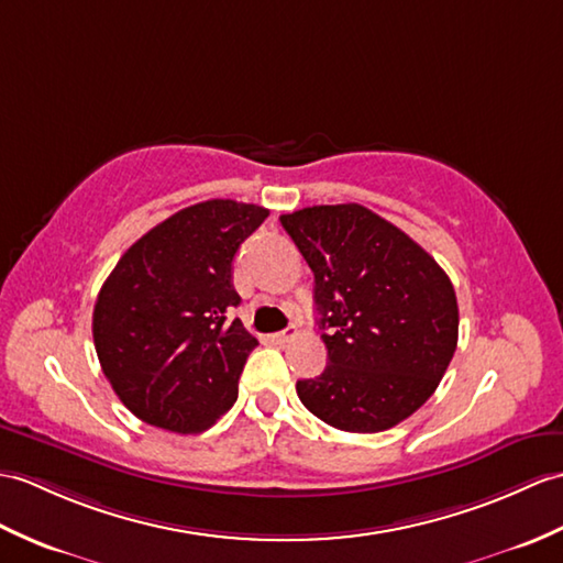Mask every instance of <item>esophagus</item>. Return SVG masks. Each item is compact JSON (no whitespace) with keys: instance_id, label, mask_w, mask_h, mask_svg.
<instances>
[{"instance_id":"34e87169","label":"esophagus","mask_w":563,"mask_h":563,"mask_svg":"<svg viewBox=\"0 0 563 563\" xmlns=\"http://www.w3.org/2000/svg\"><path fill=\"white\" fill-rule=\"evenodd\" d=\"M295 333H297L295 329H285V331L273 333V335H271V341H273V343H278V345H283V343H287V341H292Z\"/></svg>"}]
</instances>
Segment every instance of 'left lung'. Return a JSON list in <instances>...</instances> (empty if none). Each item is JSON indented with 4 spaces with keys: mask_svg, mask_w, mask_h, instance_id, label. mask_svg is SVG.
<instances>
[{
    "mask_svg": "<svg viewBox=\"0 0 563 563\" xmlns=\"http://www.w3.org/2000/svg\"><path fill=\"white\" fill-rule=\"evenodd\" d=\"M313 273L325 369L297 382L319 420L374 434L420 410L459 345L446 273L394 222L360 203L280 216Z\"/></svg>",
    "mask_w": 563,
    "mask_h": 563,
    "instance_id": "1",
    "label": "left lung"
}]
</instances>
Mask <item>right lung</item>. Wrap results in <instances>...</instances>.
I'll return each mask as SVG.
<instances>
[{"label": "right lung", "mask_w": 563, "mask_h": 563, "mask_svg": "<svg viewBox=\"0 0 563 563\" xmlns=\"http://www.w3.org/2000/svg\"><path fill=\"white\" fill-rule=\"evenodd\" d=\"M268 208L211 199L181 208L117 261L93 309L102 374L139 420L199 434L238 400L258 345L240 319L232 261Z\"/></svg>", "instance_id": "1"}]
</instances>
